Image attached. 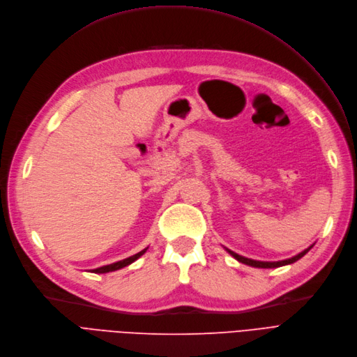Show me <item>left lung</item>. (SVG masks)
<instances>
[{"label": "left lung", "instance_id": "1", "mask_svg": "<svg viewBox=\"0 0 357 357\" xmlns=\"http://www.w3.org/2000/svg\"><path fill=\"white\" fill-rule=\"evenodd\" d=\"M312 248H313V245H312V246H309L307 249H305L303 252L297 253L296 256H293V258L284 259V261H275V262L255 261V259H250V258H245V256H241V255H238V253H236V252H233V250H230V249H227V248H224V249H225L228 253H230L234 259H237L238 262L245 264V265H249V266H253V268H278V266H284V265H290V264H293V262L298 261L301 258H303V256H305V255H306Z\"/></svg>", "mask_w": 357, "mask_h": 357}]
</instances>
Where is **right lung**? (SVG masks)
<instances>
[{"label": "right lung", "mask_w": 357, "mask_h": 357, "mask_svg": "<svg viewBox=\"0 0 357 357\" xmlns=\"http://www.w3.org/2000/svg\"><path fill=\"white\" fill-rule=\"evenodd\" d=\"M146 250H148V248L144 249V250H140L139 253H136V255H133V256H130V258H126V259H123V261L114 262V264H109V265H104V266L96 268V269H91V273H95V274H105V273H112V271L121 269V268H124V266H127V265L133 264V262H135L136 259H139L140 256L144 255Z\"/></svg>", "instance_id": "add662e5"}]
</instances>
